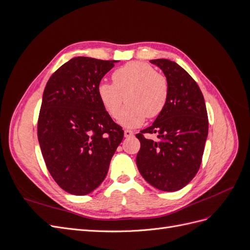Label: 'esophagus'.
I'll return each mask as SVG.
<instances>
[{
    "label": "esophagus",
    "mask_w": 250,
    "mask_h": 250,
    "mask_svg": "<svg viewBox=\"0 0 250 250\" xmlns=\"http://www.w3.org/2000/svg\"><path fill=\"white\" fill-rule=\"evenodd\" d=\"M132 135H133V131L128 130V129L124 130V137L125 138H130V137H132Z\"/></svg>",
    "instance_id": "obj_1"
}]
</instances>
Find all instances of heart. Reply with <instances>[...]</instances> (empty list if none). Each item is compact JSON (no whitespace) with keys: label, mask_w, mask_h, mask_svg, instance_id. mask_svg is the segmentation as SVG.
<instances>
[{"label":"heart","mask_w":250,"mask_h":250,"mask_svg":"<svg viewBox=\"0 0 250 250\" xmlns=\"http://www.w3.org/2000/svg\"><path fill=\"white\" fill-rule=\"evenodd\" d=\"M112 80L113 83H99L97 93L111 118L119 116L125 97L127 105L119 117V123L124 127L141 126L146 117H157L167 104V79L146 62H131L124 64L113 72Z\"/></svg>","instance_id":"b5f03b06"}]
</instances>
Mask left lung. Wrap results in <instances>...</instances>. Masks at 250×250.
<instances>
[{"instance_id":"obj_1","label":"left lung","mask_w":250,"mask_h":250,"mask_svg":"<svg viewBox=\"0 0 250 250\" xmlns=\"http://www.w3.org/2000/svg\"><path fill=\"white\" fill-rule=\"evenodd\" d=\"M168 81L169 96L153 124L137 134V166L148 184L165 192L186 187L197 174L208 132L206 102L196 81L176 62L153 59ZM145 133H157L159 141Z\"/></svg>"}]
</instances>
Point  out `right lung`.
I'll return each instance as SVG.
<instances>
[{
  "mask_svg": "<svg viewBox=\"0 0 250 250\" xmlns=\"http://www.w3.org/2000/svg\"><path fill=\"white\" fill-rule=\"evenodd\" d=\"M117 60L75 57L52 75L42 95L37 137L57 185L73 195L93 192L106 177L124 137L97 87Z\"/></svg>",
  "mask_w": 250,
  "mask_h": 250,
  "instance_id": "right-lung-1",
  "label": "right lung"
}]
</instances>
